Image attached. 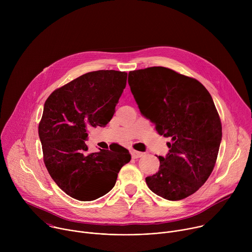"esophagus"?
Returning <instances> with one entry per match:
<instances>
[{
  "label": "esophagus",
  "mask_w": 252,
  "mask_h": 252,
  "mask_svg": "<svg viewBox=\"0 0 252 252\" xmlns=\"http://www.w3.org/2000/svg\"><path fill=\"white\" fill-rule=\"evenodd\" d=\"M143 153H140V152H137V151H132L131 152V157H132V158H141V157H143Z\"/></svg>",
  "instance_id": "1"
}]
</instances>
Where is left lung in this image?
<instances>
[{
	"label": "left lung",
	"mask_w": 252,
	"mask_h": 252,
	"mask_svg": "<svg viewBox=\"0 0 252 252\" xmlns=\"http://www.w3.org/2000/svg\"><path fill=\"white\" fill-rule=\"evenodd\" d=\"M128 85L140 113L170 137L158 171L146 177L149 189L168 200L193 194L211 174L222 136L210 94L197 80L164 66L129 71Z\"/></svg>",
	"instance_id": "8db88e82"
}]
</instances>
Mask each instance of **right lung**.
I'll return each instance as SVG.
<instances>
[{"mask_svg": "<svg viewBox=\"0 0 252 252\" xmlns=\"http://www.w3.org/2000/svg\"><path fill=\"white\" fill-rule=\"evenodd\" d=\"M126 71L87 73L55 90L47 98L39 136L45 165L58 187L78 200H94L116 185L121 168L130 160L128 151L88 153L90 126H105L126 86Z\"/></svg>", "mask_w": 252, "mask_h": 252, "instance_id": "add662e5", "label": "right lung"}]
</instances>
